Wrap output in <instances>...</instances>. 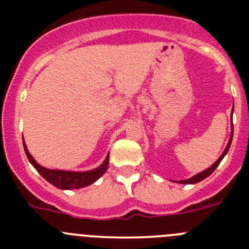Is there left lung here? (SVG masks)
Returning a JSON list of instances; mask_svg holds the SVG:
<instances>
[{
  "instance_id": "left-lung-1",
  "label": "left lung",
  "mask_w": 249,
  "mask_h": 249,
  "mask_svg": "<svg viewBox=\"0 0 249 249\" xmlns=\"http://www.w3.org/2000/svg\"><path fill=\"white\" fill-rule=\"evenodd\" d=\"M232 114H233V108H232ZM232 138H233V123H232V131H231V137H230V141H228V144L227 147H226V149L223 151V153L221 155V157L218 158V160H215L214 163L212 164V166L210 167V168L204 169V171H202L201 173H198V175L193 176V177L188 178V179H183V181H178V183H182V184H195V183H198V182L203 181L204 178H207L208 176H211L213 173V171H214L217 167H218V164L221 163V160H223V157L226 155H227L228 149H230L231 147V143H232Z\"/></svg>"
}]
</instances>
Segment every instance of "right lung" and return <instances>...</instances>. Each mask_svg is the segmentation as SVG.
<instances>
[{
	"mask_svg": "<svg viewBox=\"0 0 249 249\" xmlns=\"http://www.w3.org/2000/svg\"><path fill=\"white\" fill-rule=\"evenodd\" d=\"M23 148H25L26 156H27L28 160L31 164L37 169V172L45 178L46 181L50 182L51 184H53L54 187L59 188V190H77V188H83L89 184L94 183L98 178L102 177L105 172L108 168V160L109 153L107 155L106 160H103V163L97 168L91 169V171H86V172H72V171H61V169H50L42 167L35 160V158L31 156L28 152L27 147L23 141Z\"/></svg>",
	"mask_w": 249,
	"mask_h": 249,
	"instance_id": "obj_1",
	"label": "right lung"
}]
</instances>
